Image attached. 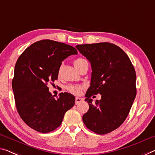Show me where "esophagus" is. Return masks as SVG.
I'll return each instance as SVG.
<instances>
[{
	"instance_id": "34e87169",
	"label": "esophagus",
	"mask_w": 155,
	"mask_h": 155,
	"mask_svg": "<svg viewBox=\"0 0 155 155\" xmlns=\"http://www.w3.org/2000/svg\"><path fill=\"white\" fill-rule=\"evenodd\" d=\"M83 101L82 98H80V97H75V104H79L80 102H82Z\"/></svg>"
}]
</instances>
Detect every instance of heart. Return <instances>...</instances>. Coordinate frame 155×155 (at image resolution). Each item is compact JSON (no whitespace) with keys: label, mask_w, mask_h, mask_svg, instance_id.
I'll return each mask as SVG.
<instances>
[{"label":"heart","mask_w":155,"mask_h":155,"mask_svg":"<svg viewBox=\"0 0 155 155\" xmlns=\"http://www.w3.org/2000/svg\"><path fill=\"white\" fill-rule=\"evenodd\" d=\"M86 61H86L84 59L79 58L75 59L74 61V64H75V66H77L82 63L86 62ZM82 89H83V87L80 85H69L67 87L68 91H70L71 93H72V94H75V95L80 94V93H81V91H82Z\"/></svg>","instance_id":"heart-1"}]
</instances>
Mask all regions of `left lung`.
Listing matches in <instances>:
<instances>
[{"instance_id": "left-lung-1", "label": "left lung", "mask_w": 155, "mask_h": 155, "mask_svg": "<svg viewBox=\"0 0 155 155\" xmlns=\"http://www.w3.org/2000/svg\"><path fill=\"white\" fill-rule=\"evenodd\" d=\"M91 65L90 87L85 101L89 109L82 116L88 129L98 134L112 132L123 124L129 114L137 95V75L124 51L108 42L75 46ZM100 93L95 104L91 97Z\"/></svg>"}]
</instances>
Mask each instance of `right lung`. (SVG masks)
Masks as SVG:
<instances>
[{
	"instance_id": "right-lung-1",
	"label": "right lung",
	"mask_w": 155,
	"mask_h": 155,
	"mask_svg": "<svg viewBox=\"0 0 155 155\" xmlns=\"http://www.w3.org/2000/svg\"><path fill=\"white\" fill-rule=\"evenodd\" d=\"M77 54L70 45L44 39L32 44L17 59L12 83L14 100L20 117L32 129L52 132L74 106V96L64 92L55 98L47 85L58 80L61 61Z\"/></svg>"
}]
</instances>
